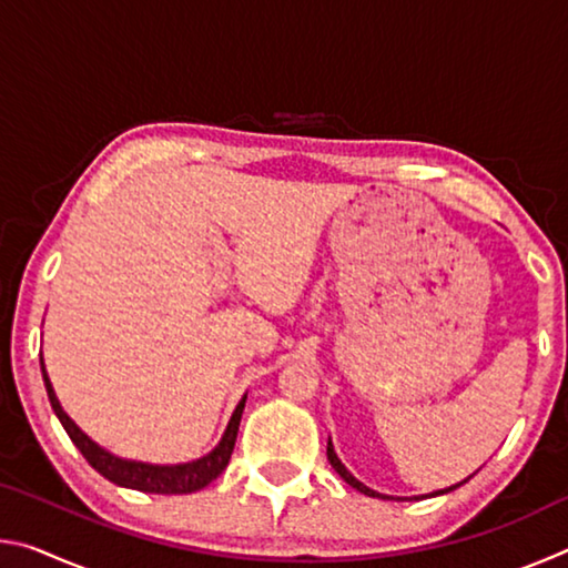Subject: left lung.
<instances>
[{
	"label": "left lung",
	"instance_id": "8db88e82",
	"mask_svg": "<svg viewBox=\"0 0 568 568\" xmlns=\"http://www.w3.org/2000/svg\"><path fill=\"white\" fill-rule=\"evenodd\" d=\"M328 460H331V466L335 468V474H338L345 484L348 486H353L355 491H361V494H365V496H373V498H383V501H393V496H386V494H378V491H373V488H368L365 484H361L358 478H355L348 468L343 466V460L338 458V454H335V448H333V440L328 438ZM470 478V476H468ZM468 478H464L460 480V484H456V486H448V488H440V491H434V494H426V496H440V494H448V491H454V488H458V486H464ZM418 498V496H416ZM396 501H400V498H396Z\"/></svg>",
	"mask_w": 568,
	"mask_h": 568
}]
</instances>
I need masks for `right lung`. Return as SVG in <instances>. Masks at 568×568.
<instances>
[{"label":"right lung","mask_w":568,"mask_h":568,"mask_svg":"<svg viewBox=\"0 0 568 568\" xmlns=\"http://www.w3.org/2000/svg\"><path fill=\"white\" fill-rule=\"evenodd\" d=\"M40 365H42V378H44V388L47 396H50L52 410L57 413V418L67 430V436L72 438V444L80 448V454L88 458V464L102 474L108 480L124 488H134V491H145V494H195L200 488H205L207 484L223 474L225 466L230 464V456H233L235 448V438H237V428H240V418H243V408L247 400V393L230 416L223 438L217 440V446L205 454L203 458L187 460V464H145V460H132V458H122L114 456L112 450L102 448L100 444L84 434V430L77 426V423L67 416L60 398L52 388V381L47 376L42 353H40Z\"/></svg>","instance_id":"right-lung-1"}]
</instances>
